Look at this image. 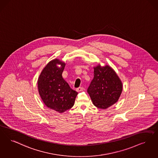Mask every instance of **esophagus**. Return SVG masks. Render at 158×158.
I'll return each instance as SVG.
<instances>
[{
    "instance_id": "34e87169",
    "label": "esophagus",
    "mask_w": 158,
    "mask_h": 158,
    "mask_svg": "<svg viewBox=\"0 0 158 158\" xmlns=\"http://www.w3.org/2000/svg\"><path fill=\"white\" fill-rule=\"evenodd\" d=\"M84 90V88H82V87H80V88H77L76 89V91L77 92H82Z\"/></svg>"
}]
</instances>
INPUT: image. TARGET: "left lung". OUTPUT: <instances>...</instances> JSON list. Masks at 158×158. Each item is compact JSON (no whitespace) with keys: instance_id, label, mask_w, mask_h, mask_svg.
<instances>
[{"instance_id":"obj_1","label":"left lung","mask_w":158,"mask_h":158,"mask_svg":"<svg viewBox=\"0 0 158 158\" xmlns=\"http://www.w3.org/2000/svg\"><path fill=\"white\" fill-rule=\"evenodd\" d=\"M94 69V77L87 92L96 107L105 109L118 101L122 91V83L108 65L98 64Z\"/></svg>"}]
</instances>
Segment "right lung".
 Returning a JSON list of instances; mask_svg holds the SVG:
<instances>
[{
  "instance_id": "add662e5",
  "label": "right lung",
  "mask_w": 158,
  "mask_h": 158,
  "mask_svg": "<svg viewBox=\"0 0 158 158\" xmlns=\"http://www.w3.org/2000/svg\"><path fill=\"white\" fill-rule=\"evenodd\" d=\"M65 64L57 59H53L46 64L38 78V91L42 100L47 107L59 113L72 107L78 94L62 77Z\"/></svg>"
}]
</instances>
